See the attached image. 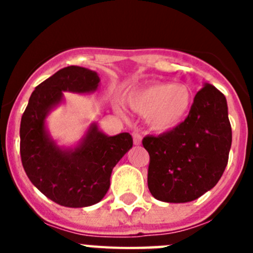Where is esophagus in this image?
Segmentation results:
<instances>
[{
	"instance_id": "obj_1",
	"label": "esophagus",
	"mask_w": 253,
	"mask_h": 253,
	"mask_svg": "<svg viewBox=\"0 0 253 253\" xmlns=\"http://www.w3.org/2000/svg\"><path fill=\"white\" fill-rule=\"evenodd\" d=\"M140 139H142V138H140V135L138 133H133V142H134V144H135V146H139L140 144Z\"/></svg>"
}]
</instances>
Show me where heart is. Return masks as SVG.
I'll return each instance as SVG.
<instances>
[{
  "label": "heart",
  "mask_w": 253,
  "mask_h": 253,
  "mask_svg": "<svg viewBox=\"0 0 253 253\" xmlns=\"http://www.w3.org/2000/svg\"><path fill=\"white\" fill-rule=\"evenodd\" d=\"M128 102L135 113L146 115L152 130L166 133L186 119L193 97L184 84H154L130 93Z\"/></svg>",
  "instance_id": "1"
}]
</instances>
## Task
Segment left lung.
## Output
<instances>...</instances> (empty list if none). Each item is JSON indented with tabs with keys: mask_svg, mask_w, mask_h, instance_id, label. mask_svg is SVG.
I'll list each match as a JSON object with an SVG mask.
<instances>
[{
	"mask_svg": "<svg viewBox=\"0 0 253 253\" xmlns=\"http://www.w3.org/2000/svg\"><path fill=\"white\" fill-rule=\"evenodd\" d=\"M232 146L225 96L204 84L185 122L157 137L147 135L148 189L165 203H189L213 189L222 177Z\"/></svg>",
	"mask_w": 253,
	"mask_h": 253,
	"instance_id": "left-lung-1",
	"label": "left lung"
}]
</instances>
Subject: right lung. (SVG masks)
<instances>
[{"mask_svg": "<svg viewBox=\"0 0 253 253\" xmlns=\"http://www.w3.org/2000/svg\"><path fill=\"white\" fill-rule=\"evenodd\" d=\"M100 86L95 71L60 69L35 87L20 124L21 162L31 184L51 202L67 208L91 207L110 187L113 169L133 147L129 133L107 135L95 122L75 146H59L46 119L64 102L63 92L92 93Z\"/></svg>", "mask_w": 253, "mask_h": 253, "instance_id": "right-lung-1", "label": "right lung"}]
</instances>
